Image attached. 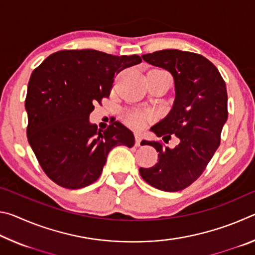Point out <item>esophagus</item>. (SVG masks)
Listing matches in <instances>:
<instances>
[{
  "label": "esophagus",
  "mask_w": 255,
  "mask_h": 255,
  "mask_svg": "<svg viewBox=\"0 0 255 255\" xmlns=\"http://www.w3.org/2000/svg\"><path fill=\"white\" fill-rule=\"evenodd\" d=\"M143 139V135L140 132H135V140H136V146L140 145V141Z\"/></svg>",
  "instance_id": "obj_1"
}]
</instances>
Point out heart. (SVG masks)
<instances>
[{
  "instance_id": "b5f03b06",
  "label": "heart",
  "mask_w": 255,
  "mask_h": 255,
  "mask_svg": "<svg viewBox=\"0 0 255 255\" xmlns=\"http://www.w3.org/2000/svg\"><path fill=\"white\" fill-rule=\"evenodd\" d=\"M152 114L148 111L129 110L125 114V123L131 128L141 129L146 126V124L152 119Z\"/></svg>"
}]
</instances>
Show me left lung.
Returning <instances> with one entry per match:
<instances>
[{
  "mask_svg": "<svg viewBox=\"0 0 255 255\" xmlns=\"http://www.w3.org/2000/svg\"><path fill=\"white\" fill-rule=\"evenodd\" d=\"M141 58L173 76V107L150 130L165 143L176 136L179 144L169 148L159 141H141L157 150L158 162L149 169L140 167L139 173L154 188L180 191L199 178L221 144L228 117L226 84L214 64L199 54L164 49Z\"/></svg>",
  "mask_w": 255,
  "mask_h": 255,
  "instance_id": "left-lung-1",
  "label": "left lung"
}]
</instances>
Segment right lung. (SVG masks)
<instances>
[{
  "mask_svg": "<svg viewBox=\"0 0 255 255\" xmlns=\"http://www.w3.org/2000/svg\"><path fill=\"white\" fill-rule=\"evenodd\" d=\"M141 62L93 49L60 50L32 72L25 110L28 141L47 176L66 189L99 179L110 150L132 147V132L119 122L106 130L89 120L94 103L109 98L115 76Z\"/></svg>",
  "mask_w": 255,
  "mask_h": 255,
  "instance_id": "add662e5",
  "label": "right lung"
}]
</instances>
